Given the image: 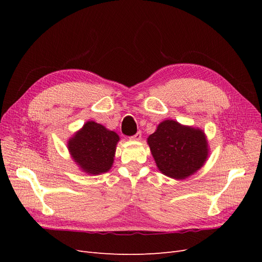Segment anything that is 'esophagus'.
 Masks as SVG:
<instances>
[{"label":"esophagus","instance_id":"1","mask_svg":"<svg viewBox=\"0 0 262 262\" xmlns=\"http://www.w3.org/2000/svg\"><path fill=\"white\" fill-rule=\"evenodd\" d=\"M141 137H142V134H141V132L139 131L138 133L134 134V136H132V137L130 138V140H132V141H140V140H141Z\"/></svg>","mask_w":262,"mask_h":262}]
</instances>
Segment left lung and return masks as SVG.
Returning a JSON list of instances; mask_svg holds the SVG:
<instances>
[{"instance_id":"1","label":"left lung","mask_w":262,"mask_h":262,"mask_svg":"<svg viewBox=\"0 0 262 262\" xmlns=\"http://www.w3.org/2000/svg\"><path fill=\"white\" fill-rule=\"evenodd\" d=\"M157 168L165 176L182 180L193 175L209 155L207 137L202 130L164 120L147 138Z\"/></svg>"}]
</instances>
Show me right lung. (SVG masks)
Masks as SVG:
<instances>
[{"mask_svg":"<svg viewBox=\"0 0 262 262\" xmlns=\"http://www.w3.org/2000/svg\"><path fill=\"white\" fill-rule=\"evenodd\" d=\"M119 140L120 138L116 132L95 121H87L68 141V148L76 165L84 172L100 175L113 167Z\"/></svg>","mask_w":262,"mask_h":262,"instance_id":"right-lung-1","label":"right lung"}]
</instances>
